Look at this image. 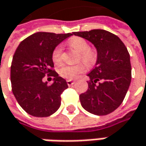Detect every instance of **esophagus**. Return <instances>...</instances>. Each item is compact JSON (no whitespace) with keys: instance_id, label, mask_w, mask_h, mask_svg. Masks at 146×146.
Segmentation results:
<instances>
[{"instance_id":"1","label":"esophagus","mask_w":146,"mask_h":146,"mask_svg":"<svg viewBox=\"0 0 146 146\" xmlns=\"http://www.w3.org/2000/svg\"><path fill=\"white\" fill-rule=\"evenodd\" d=\"M66 83H67L68 86H71V85L74 84V81H72V80H66Z\"/></svg>"}]
</instances>
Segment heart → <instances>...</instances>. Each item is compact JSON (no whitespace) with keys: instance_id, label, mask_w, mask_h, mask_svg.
I'll return each mask as SVG.
<instances>
[{"instance_id":"b5f03b06","label":"heart","mask_w":146,"mask_h":146,"mask_svg":"<svg viewBox=\"0 0 146 146\" xmlns=\"http://www.w3.org/2000/svg\"><path fill=\"white\" fill-rule=\"evenodd\" d=\"M69 44L70 47L75 48L77 52L80 53V56L82 60L88 64L92 63L95 57L93 51L88 49V44L83 38L76 37L72 38L69 40ZM62 46L61 44L58 45L53 50L52 54V58L55 63H58L62 59ZM86 70V66L83 63L75 65V66H69L64 65L62 66L60 70L59 74L62 77L67 80H74L76 79L80 74L84 73Z\"/></svg>"}]
</instances>
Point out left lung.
I'll return each mask as SVG.
<instances>
[{
  "label": "left lung",
  "mask_w": 146,
  "mask_h": 146,
  "mask_svg": "<svg viewBox=\"0 0 146 146\" xmlns=\"http://www.w3.org/2000/svg\"><path fill=\"white\" fill-rule=\"evenodd\" d=\"M73 35L88 40L97 49L95 67L87 75L90 79L88 88L80 95L81 106L93 115H108L123 102L131 83L128 51L119 37L106 30L78 31Z\"/></svg>",
  "instance_id": "1"
}]
</instances>
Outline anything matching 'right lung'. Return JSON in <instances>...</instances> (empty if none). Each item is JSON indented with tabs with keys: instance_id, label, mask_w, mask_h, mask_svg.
Here are the masks:
<instances>
[{
	"instance_id": "obj_1",
	"label": "right lung",
	"mask_w": 146,
	"mask_h": 146,
	"mask_svg": "<svg viewBox=\"0 0 146 146\" xmlns=\"http://www.w3.org/2000/svg\"><path fill=\"white\" fill-rule=\"evenodd\" d=\"M73 33L36 32L20 43L10 68L12 91L20 106L35 117H48L61 106V94L68 88L66 80L52 70L54 48ZM54 77L48 85L42 79Z\"/></svg>"
}]
</instances>
